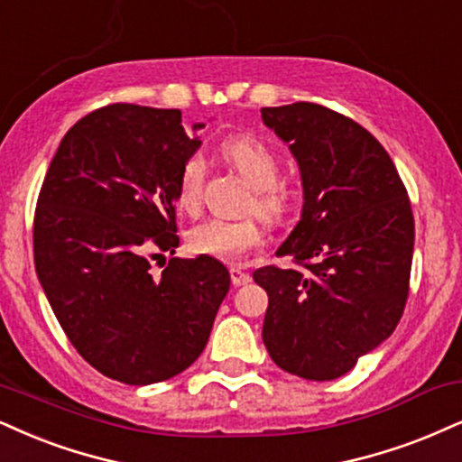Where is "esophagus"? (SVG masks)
<instances>
[{
    "label": "esophagus",
    "mask_w": 462,
    "mask_h": 462,
    "mask_svg": "<svg viewBox=\"0 0 462 462\" xmlns=\"http://www.w3.org/2000/svg\"><path fill=\"white\" fill-rule=\"evenodd\" d=\"M253 281V276L248 274V272H244L242 267H231V282L236 284V287H242V284H248Z\"/></svg>",
    "instance_id": "obj_1"
}]
</instances>
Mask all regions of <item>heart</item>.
Listing matches in <instances>:
<instances>
[{
  "instance_id": "b5f03b06",
  "label": "heart",
  "mask_w": 462,
  "mask_h": 462,
  "mask_svg": "<svg viewBox=\"0 0 462 462\" xmlns=\"http://www.w3.org/2000/svg\"><path fill=\"white\" fill-rule=\"evenodd\" d=\"M222 156L233 164V169L242 175L250 188H254V203L265 218L276 220L287 212V197L278 188V164L276 153L257 136L240 134L226 139L222 143ZM205 158L203 153H190L181 164L178 175V205L184 212L192 214L201 208L203 184H205ZM263 242V229L254 218L225 220L208 218L199 222L188 233V244L192 253L214 257L226 263L242 261L253 248Z\"/></svg>"
}]
</instances>
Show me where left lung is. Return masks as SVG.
Returning a JSON list of instances; mask_svg holds the SVG:
<instances>
[{"mask_svg": "<svg viewBox=\"0 0 462 462\" xmlns=\"http://www.w3.org/2000/svg\"><path fill=\"white\" fill-rule=\"evenodd\" d=\"M298 161L304 205L278 246L298 267H259L270 298L263 343L287 373L343 377L390 338L409 295L413 214L383 145L353 119L312 102L261 109Z\"/></svg>", "mask_w": 462, "mask_h": 462, "instance_id": "left-lung-1", "label": "left lung"}]
</instances>
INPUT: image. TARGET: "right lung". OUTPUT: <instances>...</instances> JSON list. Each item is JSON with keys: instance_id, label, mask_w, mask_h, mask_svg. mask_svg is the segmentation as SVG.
Masks as SVG:
<instances>
[{"instance_id": "right-lung-1", "label": "right lung", "mask_w": 462, "mask_h": 462, "mask_svg": "<svg viewBox=\"0 0 462 462\" xmlns=\"http://www.w3.org/2000/svg\"><path fill=\"white\" fill-rule=\"evenodd\" d=\"M178 109L111 105L68 130L38 197L33 263L57 321L96 370L128 385L167 381L201 356L229 291L218 259L175 253L178 175L201 147ZM162 257V254H152Z\"/></svg>"}]
</instances>
